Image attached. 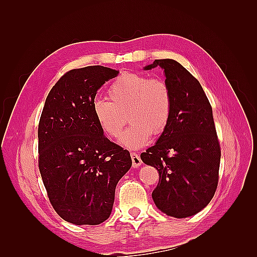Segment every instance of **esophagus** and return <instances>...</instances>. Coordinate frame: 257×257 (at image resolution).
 <instances>
[{"instance_id":"obj_1","label":"esophagus","mask_w":257,"mask_h":257,"mask_svg":"<svg viewBox=\"0 0 257 257\" xmlns=\"http://www.w3.org/2000/svg\"><path fill=\"white\" fill-rule=\"evenodd\" d=\"M131 158H132V162H133V167L134 168H137V167H139V166L142 165L143 161H142L141 157H139V155L136 152H132L131 153Z\"/></svg>"}]
</instances>
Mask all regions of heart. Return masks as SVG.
<instances>
[{
    "mask_svg": "<svg viewBox=\"0 0 257 257\" xmlns=\"http://www.w3.org/2000/svg\"><path fill=\"white\" fill-rule=\"evenodd\" d=\"M107 100L93 104V115L98 126L111 138L119 137L127 122L132 125L121 137L130 149L144 147L150 136H159L172 116L173 96L168 83L137 72H124L107 90Z\"/></svg>",
    "mask_w": 257,
    "mask_h": 257,
    "instance_id": "heart-1",
    "label": "heart"
}]
</instances>
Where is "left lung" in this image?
I'll use <instances>...</instances> for the list:
<instances>
[{
  "instance_id": "obj_1",
  "label": "left lung",
  "mask_w": 257,
  "mask_h": 257,
  "mask_svg": "<svg viewBox=\"0 0 257 257\" xmlns=\"http://www.w3.org/2000/svg\"><path fill=\"white\" fill-rule=\"evenodd\" d=\"M172 90V116L154 146L141 154L159 172L154 204L167 215L182 219L204 209L219 182L221 146L209 103L199 81L172 59L155 60Z\"/></svg>"
}]
</instances>
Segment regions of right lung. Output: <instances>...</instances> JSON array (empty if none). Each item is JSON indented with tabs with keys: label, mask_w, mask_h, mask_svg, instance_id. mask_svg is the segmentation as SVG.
I'll use <instances>...</instances> for the list:
<instances>
[{
	"label": "right lung",
	"mask_w": 257,
	"mask_h": 257,
	"mask_svg": "<svg viewBox=\"0 0 257 257\" xmlns=\"http://www.w3.org/2000/svg\"><path fill=\"white\" fill-rule=\"evenodd\" d=\"M119 72L94 65L71 69L46 98L38 123V168L51 206L76 225L109 217L116 183L132 166L93 115L97 90Z\"/></svg>",
	"instance_id": "right-lung-1"
}]
</instances>
